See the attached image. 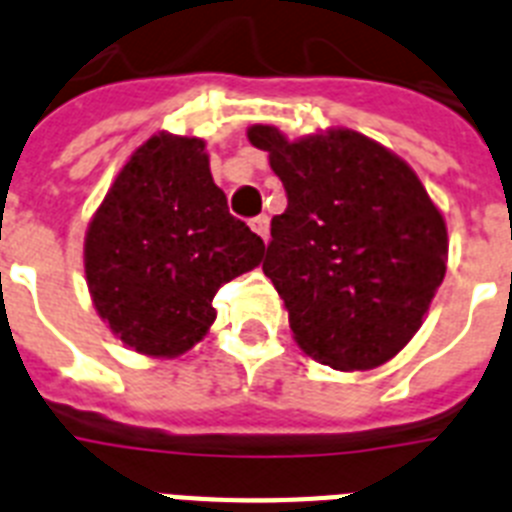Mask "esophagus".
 Here are the masks:
<instances>
[{"label":"esophagus","mask_w":512,"mask_h":512,"mask_svg":"<svg viewBox=\"0 0 512 512\" xmlns=\"http://www.w3.org/2000/svg\"><path fill=\"white\" fill-rule=\"evenodd\" d=\"M250 226H252V231H255L257 237L268 239V234H270V221H268V216H257V219L250 221Z\"/></svg>","instance_id":"esophagus-1"}]
</instances>
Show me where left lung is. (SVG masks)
Returning a JSON list of instances; mask_svg holds the SVG:
<instances>
[{"instance_id":"1","label":"left lung","mask_w":512,"mask_h":512,"mask_svg":"<svg viewBox=\"0 0 512 512\" xmlns=\"http://www.w3.org/2000/svg\"><path fill=\"white\" fill-rule=\"evenodd\" d=\"M288 206L262 270L304 353L340 371L381 366L412 340L446 275L448 234L415 172L363 133L286 141L252 126Z\"/></svg>"}]
</instances>
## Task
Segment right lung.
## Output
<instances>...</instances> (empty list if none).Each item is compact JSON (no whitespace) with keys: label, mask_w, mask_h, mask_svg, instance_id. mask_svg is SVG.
I'll return each mask as SVG.
<instances>
[{"label":"right lung","mask_w":512,"mask_h":512,"mask_svg":"<svg viewBox=\"0 0 512 512\" xmlns=\"http://www.w3.org/2000/svg\"><path fill=\"white\" fill-rule=\"evenodd\" d=\"M201 139L159 133L115 177L84 242L92 301L146 355L185 353L216 319L213 296L260 265L265 244L234 219Z\"/></svg>","instance_id":"1"}]
</instances>
